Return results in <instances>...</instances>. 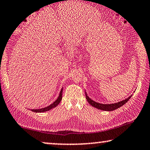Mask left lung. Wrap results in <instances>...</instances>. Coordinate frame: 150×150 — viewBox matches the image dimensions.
Listing matches in <instances>:
<instances>
[{"label":"left lung","mask_w":150,"mask_h":150,"mask_svg":"<svg viewBox=\"0 0 150 150\" xmlns=\"http://www.w3.org/2000/svg\"><path fill=\"white\" fill-rule=\"evenodd\" d=\"M85 96H86V99H87V102H88L92 106L94 107V108H96L97 109H98V110H104V111H109V112H110V111L115 110H116V109L120 108V107L123 105H125L126 103H127V101L129 100V98L132 96V95L129 96L128 98L125 99V100H122L121 101H120V102L116 103H112V104H103V103H97V102H96V101H94L93 100H92L90 98H89L88 96H87L86 92H85Z\"/></svg>","instance_id":"left-lung-1"}]
</instances>
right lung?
Instances as JSON below:
<instances>
[{
	"instance_id": "right-lung-1",
	"label": "right lung",
	"mask_w": 150,
	"mask_h": 150,
	"mask_svg": "<svg viewBox=\"0 0 150 150\" xmlns=\"http://www.w3.org/2000/svg\"><path fill=\"white\" fill-rule=\"evenodd\" d=\"M62 94H63V88L61 89V92H60L59 96H58L57 99H56V100L54 101V102H53V103H52L51 105H50L49 106L45 107V108H44L36 109V110H32V112H38V113H40V112H47V111H49L50 110H52V109L56 108V107L60 103V102H61V100H62Z\"/></svg>"
}]
</instances>
